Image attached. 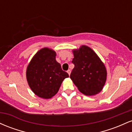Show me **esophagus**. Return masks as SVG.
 Wrapping results in <instances>:
<instances>
[{"mask_svg":"<svg viewBox=\"0 0 132 132\" xmlns=\"http://www.w3.org/2000/svg\"><path fill=\"white\" fill-rule=\"evenodd\" d=\"M67 72L68 73V75H69V76L70 75V74H71V70H70V69H68V70L67 71Z\"/></svg>","mask_w":132,"mask_h":132,"instance_id":"esophagus-1","label":"esophagus"}]
</instances>
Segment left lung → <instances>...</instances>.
<instances>
[{"mask_svg":"<svg viewBox=\"0 0 132 132\" xmlns=\"http://www.w3.org/2000/svg\"><path fill=\"white\" fill-rule=\"evenodd\" d=\"M75 64L70 75L74 84L80 92L86 95H94L103 89L107 79L105 65L97 54L90 48L82 45L73 50Z\"/></svg>","mask_w":132,"mask_h":132,"instance_id":"obj_1","label":"left lung"}]
</instances>
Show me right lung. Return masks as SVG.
<instances>
[{
    "label": "right lung",
    "instance_id": "1",
    "mask_svg": "<svg viewBox=\"0 0 132 132\" xmlns=\"http://www.w3.org/2000/svg\"><path fill=\"white\" fill-rule=\"evenodd\" d=\"M56 52L48 48L41 49L34 55L26 71L31 90L40 97L50 99L58 92L62 82L69 75L56 60Z\"/></svg>",
    "mask_w": 132,
    "mask_h": 132
}]
</instances>
